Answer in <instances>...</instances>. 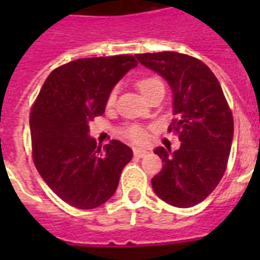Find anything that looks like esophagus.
Masks as SVG:
<instances>
[{
	"mask_svg": "<svg viewBox=\"0 0 260 260\" xmlns=\"http://www.w3.org/2000/svg\"><path fill=\"white\" fill-rule=\"evenodd\" d=\"M146 149H134V154H135L136 157H143V156H146L147 154Z\"/></svg>",
	"mask_w": 260,
	"mask_h": 260,
	"instance_id": "1",
	"label": "esophagus"
}]
</instances>
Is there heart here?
<instances>
[{
    "mask_svg": "<svg viewBox=\"0 0 260 260\" xmlns=\"http://www.w3.org/2000/svg\"><path fill=\"white\" fill-rule=\"evenodd\" d=\"M158 86H163L161 83V80L157 79V78H154V76H149V78H143L138 82V87H139V90L143 96H147L153 89H156ZM114 100H115V90H113L110 93V96H108V104H113ZM124 135L131 139V141L134 142H142L143 141V138H145V131L141 126H138V125H134V126H128L126 129L124 131Z\"/></svg>",
    "mask_w": 260,
    "mask_h": 260,
    "instance_id": "obj_1",
    "label": "heart"
}]
</instances>
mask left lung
I'll use <instances>...</instances> for the list:
<instances>
[{
  "label": "left lung",
  "instance_id": "1",
  "mask_svg": "<svg viewBox=\"0 0 260 260\" xmlns=\"http://www.w3.org/2000/svg\"><path fill=\"white\" fill-rule=\"evenodd\" d=\"M135 57L167 80L173 93V128L180 132L178 150L154 149L164 164L153 177V191L171 206H195L217 186L231 150L234 122L221 86L207 65L185 54Z\"/></svg>",
  "mask_w": 260,
  "mask_h": 260
}]
</instances>
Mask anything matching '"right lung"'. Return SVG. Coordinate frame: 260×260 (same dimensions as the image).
Segmentation results:
<instances>
[{
	"label": "right lung",
	"instance_id": "right-lung-1",
	"mask_svg": "<svg viewBox=\"0 0 260 260\" xmlns=\"http://www.w3.org/2000/svg\"><path fill=\"white\" fill-rule=\"evenodd\" d=\"M132 55L80 58L54 69L30 111L33 160L44 182L68 205L99 207L114 195L132 149L119 141L97 146L89 122L135 68Z\"/></svg>",
	"mask_w": 260,
	"mask_h": 260
}]
</instances>
